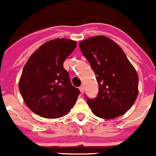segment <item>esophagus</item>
<instances>
[{"instance_id": "esophagus-1", "label": "esophagus", "mask_w": 156, "mask_h": 156, "mask_svg": "<svg viewBox=\"0 0 156 156\" xmlns=\"http://www.w3.org/2000/svg\"><path fill=\"white\" fill-rule=\"evenodd\" d=\"M79 90L80 91H81V93H83L84 92V91H85V88H84V86H81L79 88Z\"/></svg>"}]
</instances>
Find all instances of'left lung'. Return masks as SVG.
<instances>
[{
    "label": "left lung",
    "mask_w": 156,
    "mask_h": 156,
    "mask_svg": "<svg viewBox=\"0 0 156 156\" xmlns=\"http://www.w3.org/2000/svg\"><path fill=\"white\" fill-rule=\"evenodd\" d=\"M79 47L98 84L95 98L85 95L91 112L105 119L124 115L133 105L139 92V76L126 54L114 41L102 35L82 41Z\"/></svg>",
    "instance_id": "obj_1"
}]
</instances>
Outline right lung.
Instances as JSON below:
<instances>
[{
	"label": "right lung",
	"instance_id": "right-lung-1",
	"mask_svg": "<svg viewBox=\"0 0 156 156\" xmlns=\"http://www.w3.org/2000/svg\"><path fill=\"white\" fill-rule=\"evenodd\" d=\"M76 45L75 41L69 39L49 41L27 60L19 81V90L26 105L35 114L58 119L75 105L80 91L71 85L63 64Z\"/></svg>",
	"mask_w": 156,
	"mask_h": 156
}]
</instances>
